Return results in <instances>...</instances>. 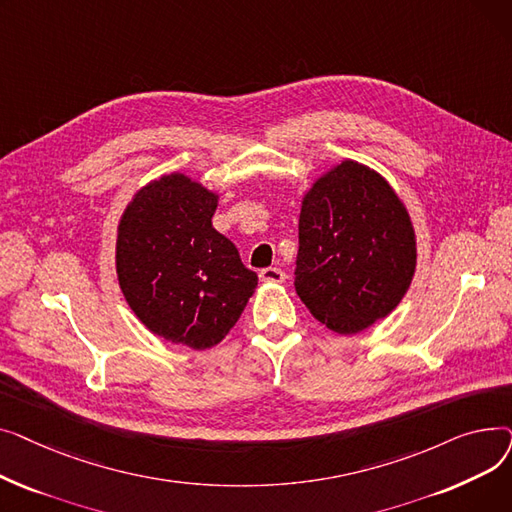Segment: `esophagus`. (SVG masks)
Returning <instances> with one entry per match:
<instances>
[{"mask_svg":"<svg viewBox=\"0 0 512 512\" xmlns=\"http://www.w3.org/2000/svg\"><path fill=\"white\" fill-rule=\"evenodd\" d=\"M259 278L263 282H272V284H282L286 280V274L280 270V267H265V270L259 272Z\"/></svg>","mask_w":512,"mask_h":512,"instance_id":"obj_1","label":"esophagus"}]
</instances>
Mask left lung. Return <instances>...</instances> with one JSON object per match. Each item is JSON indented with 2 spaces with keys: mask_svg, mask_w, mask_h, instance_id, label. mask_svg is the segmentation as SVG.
<instances>
[{
  "mask_svg": "<svg viewBox=\"0 0 512 512\" xmlns=\"http://www.w3.org/2000/svg\"><path fill=\"white\" fill-rule=\"evenodd\" d=\"M415 265L411 215L382 174L344 159L313 182L301 203L294 288L317 321L363 332L396 309Z\"/></svg>",
  "mask_w": 512,
  "mask_h": 512,
  "instance_id": "left-lung-1",
  "label": "left lung"
}]
</instances>
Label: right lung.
Segmentation results:
<instances>
[{
	"label": "right lung",
	"mask_w": 512,
	"mask_h": 512,
	"mask_svg": "<svg viewBox=\"0 0 512 512\" xmlns=\"http://www.w3.org/2000/svg\"><path fill=\"white\" fill-rule=\"evenodd\" d=\"M218 199L172 172L134 193L118 224L116 274L128 307L155 336L195 351L222 342L257 288V274L211 224Z\"/></svg>",
	"instance_id": "obj_1"
}]
</instances>
